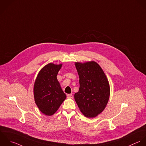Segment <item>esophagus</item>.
Wrapping results in <instances>:
<instances>
[{
	"instance_id": "esophagus-1",
	"label": "esophagus",
	"mask_w": 146,
	"mask_h": 146,
	"mask_svg": "<svg viewBox=\"0 0 146 146\" xmlns=\"http://www.w3.org/2000/svg\"><path fill=\"white\" fill-rule=\"evenodd\" d=\"M67 98H73V95L72 94H67Z\"/></svg>"
}]
</instances>
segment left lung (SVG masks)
Instances as JSON below:
<instances>
[{
  "label": "left lung",
  "instance_id": "left-lung-1",
  "mask_svg": "<svg viewBox=\"0 0 146 146\" xmlns=\"http://www.w3.org/2000/svg\"><path fill=\"white\" fill-rule=\"evenodd\" d=\"M80 78V88L74 94L75 101L81 113L88 118H94L106 106L110 96L107 77L95 61L76 62Z\"/></svg>",
  "mask_w": 146,
  "mask_h": 146
}]
</instances>
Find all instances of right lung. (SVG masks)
<instances>
[{"instance_id":"add662e5","label":"right lung","mask_w":146,"mask_h":146,"mask_svg":"<svg viewBox=\"0 0 146 146\" xmlns=\"http://www.w3.org/2000/svg\"><path fill=\"white\" fill-rule=\"evenodd\" d=\"M61 66L62 64H47L40 70L35 82V103L46 115L54 114L66 97L57 78Z\"/></svg>"}]
</instances>
